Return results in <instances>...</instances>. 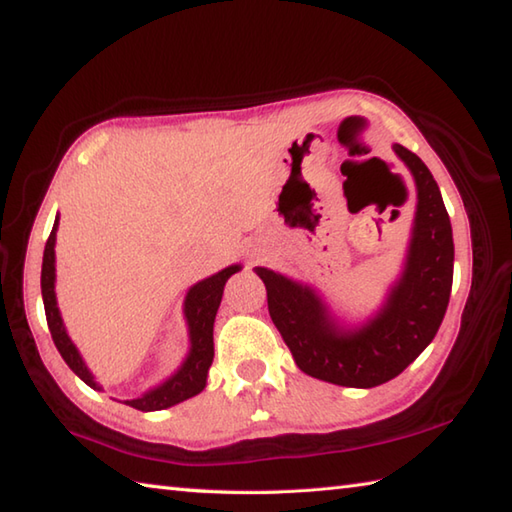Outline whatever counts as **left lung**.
Listing matches in <instances>:
<instances>
[{"label": "left lung", "mask_w": 512, "mask_h": 512, "mask_svg": "<svg viewBox=\"0 0 512 512\" xmlns=\"http://www.w3.org/2000/svg\"><path fill=\"white\" fill-rule=\"evenodd\" d=\"M394 151L416 182L418 202L402 270L372 317L345 325L317 288L255 268L266 284L270 319L297 367L332 385L369 389L396 378L433 341L449 306L453 231L442 193L416 154L402 145Z\"/></svg>", "instance_id": "left-lung-1"}]
</instances>
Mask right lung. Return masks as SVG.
Listing matches in <instances>:
<instances>
[{"label": "right lung", "instance_id": "obj_1", "mask_svg": "<svg viewBox=\"0 0 512 512\" xmlns=\"http://www.w3.org/2000/svg\"><path fill=\"white\" fill-rule=\"evenodd\" d=\"M57 228H59V213L54 217L52 233L46 242V250H43V264H41V297L43 308H46L48 328L52 334V341L57 345L63 361L68 363L72 372L79 376L85 385H90L96 391H103L101 383H96L94 374L85 365L81 352L76 350V345L65 330L61 312L57 306V292H54V284H57V255H54V246H57ZM242 264H233L222 268L220 273L206 277L198 284H193L184 297V321H187L189 330V352L184 356L180 367L169 378L162 380L160 385L147 389L145 394L138 398L123 400L125 405L140 409V411H160L178 405V402L198 396L206 387V376H209V367L213 363V323L217 308L224 295V286L231 275L239 273Z\"/></svg>", "mask_w": 512, "mask_h": 512}]
</instances>
